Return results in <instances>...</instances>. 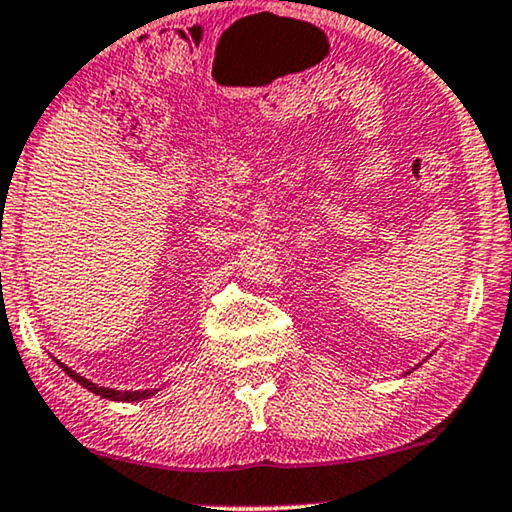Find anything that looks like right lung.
<instances>
[{"label": "right lung", "instance_id": "1", "mask_svg": "<svg viewBox=\"0 0 512 512\" xmlns=\"http://www.w3.org/2000/svg\"><path fill=\"white\" fill-rule=\"evenodd\" d=\"M58 363V360H56ZM60 367H63L65 370V374L67 377H72L74 381H77V384H81L84 388H88V391L91 393H95V395H100V398H107V400H119V403H135V400H147V398H152V395L159 391V388H145V391H114V388H105V386H98V384H93V381H88V379H84L81 377V374H77L72 370V367H67V365H63V363H58Z\"/></svg>", "mask_w": 512, "mask_h": 512}]
</instances>
